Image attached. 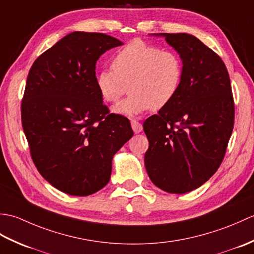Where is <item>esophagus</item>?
<instances>
[{"label":"esophagus","instance_id":"esophagus-1","mask_svg":"<svg viewBox=\"0 0 254 254\" xmlns=\"http://www.w3.org/2000/svg\"><path fill=\"white\" fill-rule=\"evenodd\" d=\"M131 127L133 128L134 133H139V132L143 130V126L138 121H136V120H132L131 121Z\"/></svg>","mask_w":254,"mask_h":254}]
</instances>
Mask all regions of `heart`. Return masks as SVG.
Wrapping results in <instances>:
<instances>
[{
  "instance_id": "obj_1",
  "label": "heart",
  "mask_w": 254,
  "mask_h": 254,
  "mask_svg": "<svg viewBox=\"0 0 254 254\" xmlns=\"http://www.w3.org/2000/svg\"><path fill=\"white\" fill-rule=\"evenodd\" d=\"M112 68L97 74L96 85L107 102H117L131 91L113 108L126 116L163 109L175 99L182 84L183 63L179 55L141 39L130 41L117 52Z\"/></svg>"
}]
</instances>
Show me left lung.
I'll list each match as a JSON object with an SVG mask.
<instances>
[{
    "instance_id": "8db88e82",
    "label": "left lung",
    "mask_w": 254,
    "mask_h": 254,
    "mask_svg": "<svg viewBox=\"0 0 254 254\" xmlns=\"http://www.w3.org/2000/svg\"><path fill=\"white\" fill-rule=\"evenodd\" d=\"M179 53L181 87L168 106L145 120V167L156 187L182 194L219 168L234 128L230 78L218 55L189 34H157Z\"/></svg>"
}]
</instances>
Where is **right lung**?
Wrapping results in <instances>:
<instances>
[{"label":"right lung","mask_w":254,"mask_h":254,"mask_svg":"<svg viewBox=\"0 0 254 254\" xmlns=\"http://www.w3.org/2000/svg\"><path fill=\"white\" fill-rule=\"evenodd\" d=\"M101 32L74 31L36 59L21 100L32 161L69 195H90L110 180L112 158L133 136L130 121L110 113L96 85V62L122 46Z\"/></svg>","instance_id":"right-lung-1"}]
</instances>
